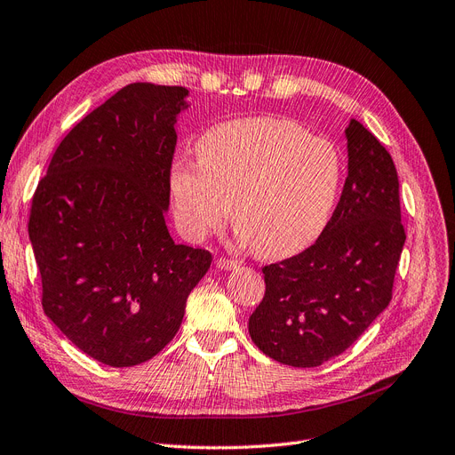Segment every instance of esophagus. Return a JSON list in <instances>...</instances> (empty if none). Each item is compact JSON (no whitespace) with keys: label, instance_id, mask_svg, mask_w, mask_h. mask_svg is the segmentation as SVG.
<instances>
[{"label":"esophagus","instance_id":"esophagus-1","mask_svg":"<svg viewBox=\"0 0 455 455\" xmlns=\"http://www.w3.org/2000/svg\"><path fill=\"white\" fill-rule=\"evenodd\" d=\"M215 266L220 267L221 271H232V269L238 267V262H235V260H228V259H217V260H215Z\"/></svg>","mask_w":455,"mask_h":455}]
</instances>
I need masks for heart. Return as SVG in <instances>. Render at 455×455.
Segmentation results:
<instances>
[{"label": "heart", "mask_w": 455, "mask_h": 455, "mask_svg": "<svg viewBox=\"0 0 455 455\" xmlns=\"http://www.w3.org/2000/svg\"><path fill=\"white\" fill-rule=\"evenodd\" d=\"M199 160L176 157L169 172L174 220L191 242L230 215L242 243L266 259L312 245L337 208L344 157L325 137L279 116L213 124L196 141Z\"/></svg>", "instance_id": "obj_1"}]
</instances>
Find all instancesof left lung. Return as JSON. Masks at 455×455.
I'll use <instances>...</instances> for the list:
<instances>
[{
    "label": "left lung",
    "mask_w": 455,
    "mask_h": 455,
    "mask_svg": "<svg viewBox=\"0 0 455 455\" xmlns=\"http://www.w3.org/2000/svg\"><path fill=\"white\" fill-rule=\"evenodd\" d=\"M347 176L314 245L264 271L266 293L249 318L267 357L314 368L344 353L388 307L405 243L400 182L390 154L359 121L346 130Z\"/></svg>",
    "instance_id": "8db88e82"
}]
</instances>
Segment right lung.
Here are the masks:
<instances>
[{
    "mask_svg": "<svg viewBox=\"0 0 455 455\" xmlns=\"http://www.w3.org/2000/svg\"><path fill=\"white\" fill-rule=\"evenodd\" d=\"M184 87L132 84L76 124L36 188L29 240L43 307L65 337L113 368L141 364L180 329L212 264L165 225Z\"/></svg>",
    "mask_w": 455,
    "mask_h": 455,
    "instance_id": "add662e5",
    "label": "right lung"
}]
</instances>
